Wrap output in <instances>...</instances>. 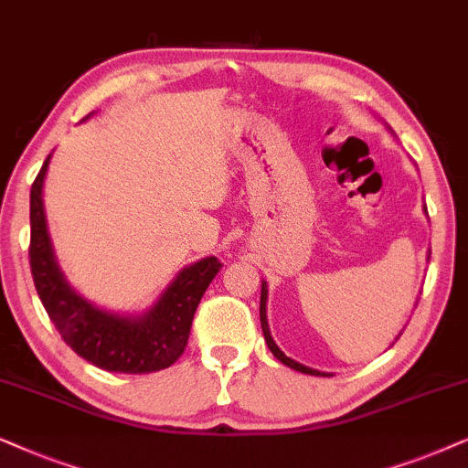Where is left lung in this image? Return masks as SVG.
Instances as JSON below:
<instances>
[{
    "mask_svg": "<svg viewBox=\"0 0 468 468\" xmlns=\"http://www.w3.org/2000/svg\"><path fill=\"white\" fill-rule=\"evenodd\" d=\"M265 302H267V284L263 282V284H261V327H263L265 342H267V346H270V351L273 353V357L280 359V361H282L284 366H289V368H292V370H297V372H303V375H313V377H329V375H325V372L313 370V368H308V366H302V364H297V361H292L291 357H286V355H284L282 351H280L278 345H276V342H273L271 334H270V325H267Z\"/></svg>",
    "mask_w": 468,
    "mask_h": 468,
    "instance_id": "obj_1",
    "label": "left lung"
}]
</instances>
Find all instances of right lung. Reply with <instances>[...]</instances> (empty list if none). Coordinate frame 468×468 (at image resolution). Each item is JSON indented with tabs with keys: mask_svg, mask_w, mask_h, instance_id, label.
Instances as JSON below:
<instances>
[{
	"mask_svg": "<svg viewBox=\"0 0 468 468\" xmlns=\"http://www.w3.org/2000/svg\"><path fill=\"white\" fill-rule=\"evenodd\" d=\"M48 160L51 155L31 184L29 197V267L48 319L66 345L98 368L123 375L169 368L188 345L198 302L222 263L207 257L184 267L143 316H120L96 308L70 289L55 263L42 205Z\"/></svg>",
	"mask_w": 468,
	"mask_h": 468,
	"instance_id": "add662e5",
	"label": "right lung"
}]
</instances>
